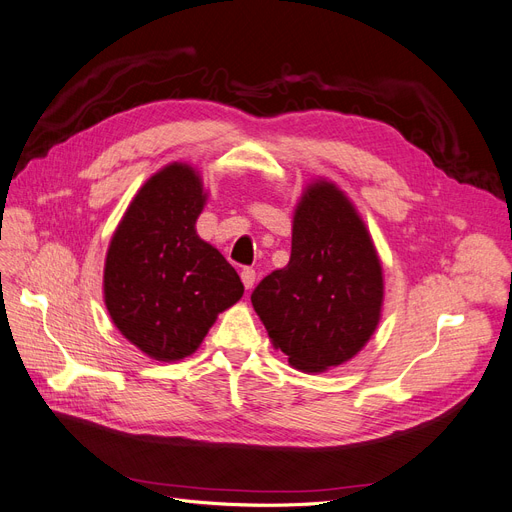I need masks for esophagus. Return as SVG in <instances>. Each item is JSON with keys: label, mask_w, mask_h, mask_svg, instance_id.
<instances>
[{"label": "esophagus", "mask_w": 512, "mask_h": 512, "mask_svg": "<svg viewBox=\"0 0 512 512\" xmlns=\"http://www.w3.org/2000/svg\"><path fill=\"white\" fill-rule=\"evenodd\" d=\"M240 278H242V282H244V287H246V289H253L257 274H255V270H253V268H244V270L240 272Z\"/></svg>", "instance_id": "34e87169"}]
</instances>
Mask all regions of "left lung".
I'll use <instances>...</instances> for the list:
<instances>
[{"label": "left lung", "mask_w": 512, "mask_h": 512, "mask_svg": "<svg viewBox=\"0 0 512 512\" xmlns=\"http://www.w3.org/2000/svg\"><path fill=\"white\" fill-rule=\"evenodd\" d=\"M382 266L363 219L333 183L308 187L293 219L291 259L251 293L276 348L301 371L337 367L380 323Z\"/></svg>", "instance_id": "obj_1"}]
</instances>
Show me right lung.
Instances as JSON below:
<instances>
[{
    "label": "right lung",
    "mask_w": 512,
    "mask_h": 512,
    "mask_svg": "<svg viewBox=\"0 0 512 512\" xmlns=\"http://www.w3.org/2000/svg\"><path fill=\"white\" fill-rule=\"evenodd\" d=\"M202 181L170 164L130 202L105 261V304L126 339L156 361L196 352L244 287L227 259L196 234Z\"/></svg>",
    "instance_id": "1"
}]
</instances>
